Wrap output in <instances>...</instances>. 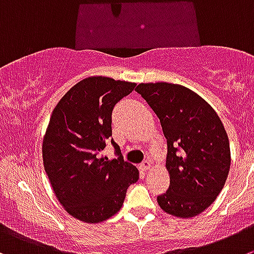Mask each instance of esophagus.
Masks as SVG:
<instances>
[{
	"label": "esophagus",
	"instance_id": "esophagus-1",
	"mask_svg": "<svg viewBox=\"0 0 254 254\" xmlns=\"http://www.w3.org/2000/svg\"><path fill=\"white\" fill-rule=\"evenodd\" d=\"M151 167H152V163L148 161V159H146V161H143L141 163L142 171H148V170H151Z\"/></svg>",
	"mask_w": 254,
	"mask_h": 254
}]
</instances>
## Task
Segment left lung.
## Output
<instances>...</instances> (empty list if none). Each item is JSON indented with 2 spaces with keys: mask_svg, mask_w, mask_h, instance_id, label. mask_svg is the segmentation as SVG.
Instances as JSON below:
<instances>
[{
  "mask_svg": "<svg viewBox=\"0 0 254 254\" xmlns=\"http://www.w3.org/2000/svg\"><path fill=\"white\" fill-rule=\"evenodd\" d=\"M136 91L158 116L167 139L170 188L157 197L158 206L180 218L202 213L216 201L231 167L223 123L208 102L181 84L139 83Z\"/></svg>",
  "mask_w": 254,
  "mask_h": 254,
  "instance_id": "1",
  "label": "left lung"
}]
</instances>
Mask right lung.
Here are the masks:
<instances>
[{
    "instance_id": "add662e5",
    "label": "right lung",
    "mask_w": 254,
    "mask_h": 254,
    "mask_svg": "<svg viewBox=\"0 0 254 254\" xmlns=\"http://www.w3.org/2000/svg\"><path fill=\"white\" fill-rule=\"evenodd\" d=\"M136 83L91 76L59 101L42 141V159L53 193L74 218L98 223L122 208L127 188L139 172L120 157H100L112 136V110Z\"/></svg>"
}]
</instances>
